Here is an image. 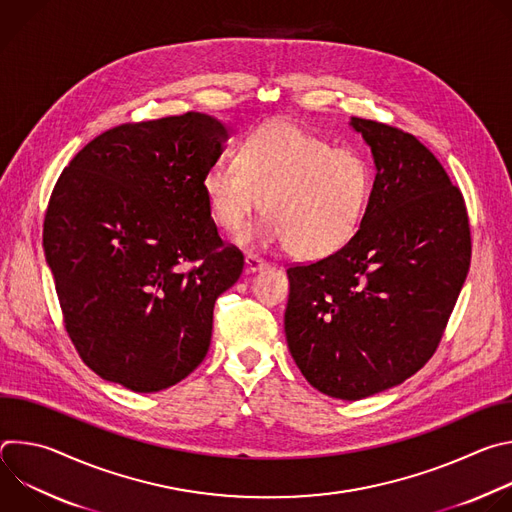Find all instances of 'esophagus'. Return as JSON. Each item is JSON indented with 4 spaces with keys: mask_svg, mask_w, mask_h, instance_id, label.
<instances>
[{
    "mask_svg": "<svg viewBox=\"0 0 512 512\" xmlns=\"http://www.w3.org/2000/svg\"><path fill=\"white\" fill-rule=\"evenodd\" d=\"M267 267V261L259 259L257 255H245V271L247 273H257Z\"/></svg>",
    "mask_w": 512,
    "mask_h": 512,
    "instance_id": "34e87169",
    "label": "esophagus"
}]
</instances>
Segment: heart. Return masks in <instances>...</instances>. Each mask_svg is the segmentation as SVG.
<instances>
[{
	"label": "heart",
	"instance_id": "b5f03b06",
	"mask_svg": "<svg viewBox=\"0 0 512 512\" xmlns=\"http://www.w3.org/2000/svg\"><path fill=\"white\" fill-rule=\"evenodd\" d=\"M239 166L221 160L206 168L210 221L239 233L263 202L267 221L241 243H287L304 259L340 251L356 235L373 190L367 160L289 121L253 129L239 148Z\"/></svg>",
	"mask_w": 512,
	"mask_h": 512
}]
</instances>
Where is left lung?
<instances>
[{"mask_svg": "<svg viewBox=\"0 0 512 512\" xmlns=\"http://www.w3.org/2000/svg\"><path fill=\"white\" fill-rule=\"evenodd\" d=\"M375 162L356 235L287 269L285 338L320 393L356 401L415 375L442 340L470 267L462 192L411 133L350 117Z\"/></svg>", "mask_w": 512, "mask_h": 512, "instance_id": "obj_1", "label": "left lung"}]
</instances>
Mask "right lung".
I'll return each mask as SVG.
<instances>
[{
    "label": "right lung",
    "mask_w": 512,
    "mask_h": 512,
    "mask_svg": "<svg viewBox=\"0 0 512 512\" xmlns=\"http://www.w3.org/2000/svg\"><path fill=\"white\" fill-rule=\"evenodd\" d=\"M229 137L196 111L127 123L60 174L44 218L46 263L66 332L101 379L156 393L204 360L214 302L243 271L202 192Z\"/></svg>",
    "instance_id": "obj_1"
}]
</instances>
